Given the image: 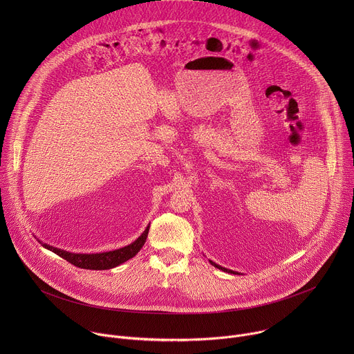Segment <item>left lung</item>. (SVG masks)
Wrapping results in <instances>:
<instances>
[{"label": "left lung", "instance_id": "8db88e82", "mask_svg": "<svg viewBox=\"0 0 354 354\" xmlns=\"http://www.w3.org/2000/svg\"><path fill=\"white\" fill-rule=\"evenodd\" d=\"M212 265L214 266V268H217V269H221V270H224V272H228V273H235V272H232V270H228V269H225V268H221V266H218V265H216L214 262H212ZM235 274H238V273H235Z\"/></svg>", "mask_w": 354, "mask_h": 354}]
</instances>
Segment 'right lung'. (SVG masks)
I'll use <instances>...</instances> for the list:
<instances>
[{"instance_id":"1","label":"right lung","mask_w":354,"mask_h":354,"mask_svg":"<svg viewBox=\"0 0 354 354\" xmlns=\"http://www.w3.org/2000/svg\"><path fill=\"white\" fill-rule=\"evenodd\" d=\"M148 230L149 227L142 232V235L134 241L133 243L116 249V250H111V252H104V254H92V255H85V254H70L67 250H62L57 249L55 246H50L43 243L44 248L50 249L55 254H57L59 257H62L63 259H66L67 262H70L71 265L81 268V269H89V270H106V269H112L116 268L119 265H122L123 262L131 259L133 257H136L138 254V250L142 248V245L145 243L147 235H148Z\"/></svg>"}]
</instances>
